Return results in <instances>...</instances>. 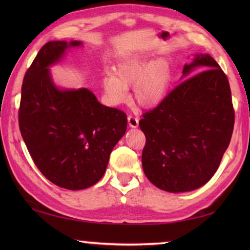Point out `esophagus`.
Here are the masks:
<instances>
[{"instance_id":"1","label":"esophagus","mask_w":250,"mask_h":250,"mask_svg":"<svg viewBox=\"0 0 250 250\" xmlns=\"http://www.w3.org/2000/svg\"><path fill=\"white\" fill-rule=\"evenodd\" d=\"M128 124L131 128H137V126L139 125L138 117H135L133 115H129L128 116Z\"/></svg>"}]
</instances>
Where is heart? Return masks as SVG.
Wrapping results in <instances>:
<instances>
[{
  "label": "heart",
  "mask_w": 250,
  "mask_h": 250,
  "mask_svg": "<svg viewBox=\"0 0 250 250\" xmlns=\"http://www.w3.org/2000/svg\"><path fill=\"white\" fill-rule=\"evenodd\" d=\"M171 80V67L167 61H151L143 56H134L118 65L116 76H104L103 83L112 104L125 103L129 98L128 86H134L138 104L151 108L166 98Z\"/></svg>",
  "instance_id": "b5f03b06"
}]
</instances>
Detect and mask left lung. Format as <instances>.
I'll return each instance as SVG.
<instances>
[{"label":"left lung","instance_id":"obj_1","mask_svg":"<svg viewBox=\"0 0 250 250\" xmlns=\"http://www.w3.org/2000/svg\"><path fill=\"white\" fill-rule=\"evenodd\" d=\"M168 92L139 122L146 135L142 167L152 184L167 192L196 189L221 164L234 130L235 111L227 76L215 59L197 54Z\"/></svg>","mask_w":250,"mask_h":250}]
</instances>
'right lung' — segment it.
<instances>
[{
	"mask_svg": "<svg viewBox=\"0 0 250 250\" xmlns=\"http://www.w3.org/2000/svg\"><path fill=\"white\" fill-rule=\"evenodd\" d=\"M82 42H48L26 70L19 125L35 166L59 188L78 191L104 176L113 146L126 130V115L101 104L90 90H59L47 67Z\"/></svg>",
	"mask_w": 250,
	"mask_h": 250,
	"instance_id": "add662e5",
	"label": "right lung"
}]
</instances>
